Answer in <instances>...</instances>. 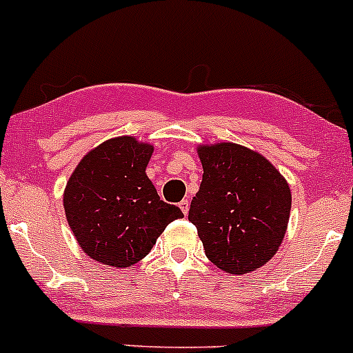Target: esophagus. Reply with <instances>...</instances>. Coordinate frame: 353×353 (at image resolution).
I'll return each mask as SVG.
<instances>
[{
    "instance_id": "1",
    "label": "esophagus",
    "mask_w": 353,
    "mask_h": 353,
    "mask_svg": "<svg viewBox=\"0 0 353 353\" xmlns=\"http://www.w3.org/2000/svg\"><path fill=\"white\" fill-rule=\"evenodd\" d=\"M178 205H180L181 212H183L185 216H187V214H188V209H190V202H188V199H183V201H181L180 203H178Z\"/></svg>"
}]
</instances>
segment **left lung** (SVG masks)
Segmentation results:
<instances>
[{"instance_id":"8db88e82","label":"left lung","mask_w":353,"mask_h":353,"mask_svg":"<svg viewBox=\"0 0 353 353\" xmlns=\"http://www.w3.org/2000/svg\"><path fill=\"white\" fill-rule=\"evenodd\" d=\"M197 154L203 175L188 221L207 258L232 275L263 267L285 236L289 183L265 156L241 144H201Z\"/></svg>"}]
</instances>
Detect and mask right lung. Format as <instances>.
<instances>
[{
    "mask_svg": "<svg viewBox=\"0 0 353 353\" xmlns=\"http://www.w3.org/2000/svg\"><path fill=\"white\" fill-rule=\"evenodd\" d=\"M152 144L132 136L105 141L83 156L63 203L72 234L98 263L125 268L143 260L172 221L183 217L159 199L146 175Z\"/></svg>",
    "mask_w": 353,
    "mask_h": 353,
    "instance_id": "obj_1",
    "label": "right lung"
}]
</instances>
